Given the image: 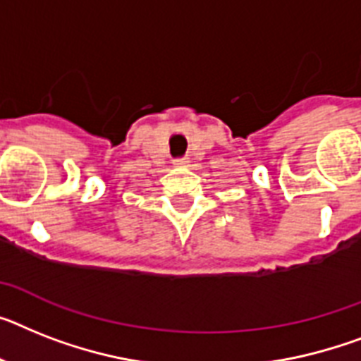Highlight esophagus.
<instances>
[{
    "mask_svg": "<svg viewBox=\"0 0 361 361\" xmlns=\"http://www.w3.org/2000/svg\"><path fill=\"white\" fill-rule=\"evenodd\" d=\"M187 163H189V161H187L185 157H181V159H176V161H174V165H178V166H183V165H187Z\"/></svg>",
    "mask_w": 361,
    "mask_h": 361,
    "instance_id": "esophagus-1",
    "label": "esophagus"
}]
</instances>
